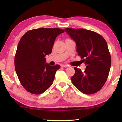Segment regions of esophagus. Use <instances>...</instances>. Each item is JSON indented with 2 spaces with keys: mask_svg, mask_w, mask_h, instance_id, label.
<instances>
[{
  "mask_svg": "<svg viewBox=\"0 0 122 122\" xmlns=\"http://www.w3.org/2000/svg\"><path fill=\"white\" fill-rule=\"evenodd\" d=\"M61 67H64V68H67V67H68V66L67 65H61Z\"/></svg>",
  "mask_w": 122,
  "mask_h": 122,
  "instance_id": "esophagus-1",
  "label": "esophagus"
}]
</instances>
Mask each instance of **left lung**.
<instances>
[{
  "label": "left lung",
  "mask_w": 122,
  "mask_h": 122,
  "mask_svg": "<svg viewBox=\"0 0 122 122\" xmlns=\"http://www.w3.org/2000/svg\"><path fill=\"white\" fill-rule=\"evenodd\" d=\"M65 30L75 42L78 55L86 66L83 71L74 68L75 73L71 81L83 93H95L104 86L110 71L111 56L106 41L99 34L85 29Z\"/></svg>",
  "instance_id": "1"
}]
</instances>
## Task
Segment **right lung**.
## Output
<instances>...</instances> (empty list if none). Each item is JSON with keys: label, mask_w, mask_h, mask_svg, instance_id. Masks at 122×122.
Returning <instances> with one entry per match:
<instances>
[{"label": "right lung", "mask_w": 122, "mask_h": 122, "mask_svg": "<svg viewBox=\"0 0 122 122\" xmlns=\"http://www.w3.org/2000/svg\"><path fill=\"white\" fill-rule=\"evenodd\" d=\"M64 32L57 28L35 29L26 32L20 40L14 59L15 69L20 83L28 92L42 94L52 84L60 66L46 63L45 56L51 53L55 39Z\"/></svg>", "instance_id": "add662e5"}]
</instances>
